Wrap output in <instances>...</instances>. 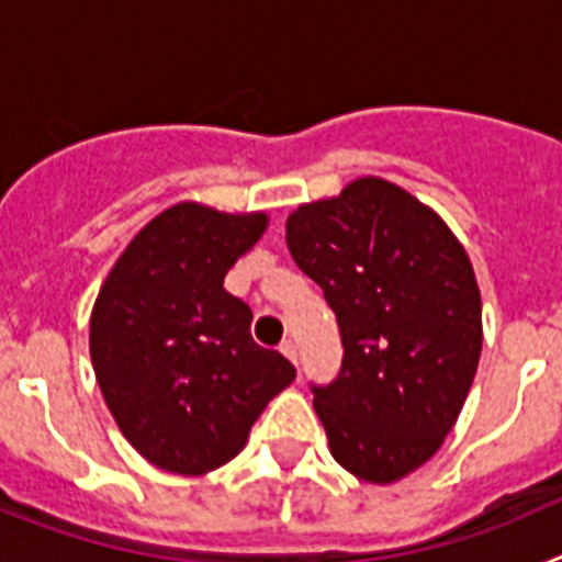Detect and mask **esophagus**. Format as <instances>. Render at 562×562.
I'll list each match as a JSON object with an SVG mask.
<instances>
[{"mask_svg":"<svg viewBox=\"0 0 562 562\" xmlns=\"http://www.w3.org/2000/svg\"><path fill=\"white\" fill-rule=\"evenodd\" d=\"M281 351H284V357H290L292 362H297V346H295V340H284V342H281Z\"/></svg>","mask_w":562,"mask_h":562,"instance_id":"1","label":"esophagus"}]
</instances>
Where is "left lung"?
<instances>
[{
	"mask_svg": "<svg viewBox=\"0 0 562 562\" xmlns=\"http://www.w3.org/2000/svg\"><path fill=\"white\" fill-rule=\"evenodd\" d=\"M286 247L340 326V374L312 385L331 456L394 484L441 448L479 369L470 256L434 207L382 177L292 211Z\"/></svg>",
	"mask_w": 562,
	"mask_h": 562,
	"instance_id": "left-lung-1",
	"label": "left lung"
}]
</instances>
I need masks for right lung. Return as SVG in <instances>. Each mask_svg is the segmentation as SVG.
I'll use <instances>...</instances> for the list:
<instances>
[{
  "label": "right lung",
  "mask_w": 562,
  "mask_h": 562,
  "mask_svg": "<svg viewBox=\"0 0 562 562\" xmlns=\"http://www.w3.org/2000/svg\"><path fill=\"white\" fill-rule=\"evenodd\" d=\"M270 216L177 202L114 261L89 317V355L121 434L154 467L205 475L247 445L267 402L295 380L250 335L225 276Z\"/></svg>",
  "instance_id": "obj_1"
}]
</instances>
